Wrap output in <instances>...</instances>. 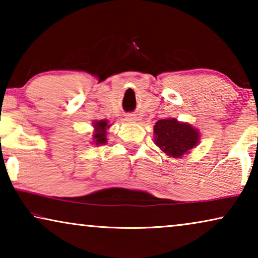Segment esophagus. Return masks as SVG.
<instances>
[{
  "label": "esophagus",
  "instance_id": "1",
  "mask_svg": "<svg viewBox=\"0 0 258 258\" xmlns=\"http://www.w3.org/2000/svg\"><path fill=\"white\" fill-rule=\"evenodd\" d=\"M126 121H137V117H136V116L135 115H128V116H126Z\"/></svg>",
  "mask_w": 258,
  "mask_h": 258
}]
</instances>
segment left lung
Returning <instances> with one entry per match:
<instances>
[{
    "instance_id": "left-lung-1",
    "label": "left lung",
    "mask_w": 258,
    "mask_h": 258,
    "mask_svg": "<svg viewBox=\"0 0 258 258\" xmlns=\"http://www.w3.org/2000/svg\"><path fill=\"white\" fill-rule=\"evenodd\" d=\"M155 142L165 154L181 157L199 142V133L190 124L179 123L175 118L160 119L154 126Z\"/></svg>"
}]
</instances>
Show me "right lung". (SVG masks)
Returning <instances> with one entry per match:
<instances>
[{
  "label": "right lung",
  "mask_w": 258,
  "mask_h": 258,
  "mask_svg": "<svg viewBox=\"0 0 258 258\" xmlns=\"http://www.w3.org/2000/svg\"><path fill=\"white\" fill-rule=\"evenodd\" d=\"M95 129L96 132L94 134V139L96 141V144H102L107 142V139H105V134H107V128H109L107 121H98L94 123Z\"/></svg>",
  "instance_id": "add662e5"
}]
</instances>
